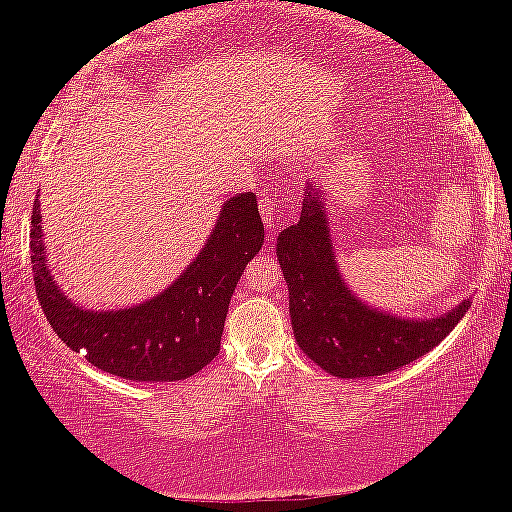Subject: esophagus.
<instances>
[{
  "instance_id": "esophagus-1",
  "label": "esophagus",
  "mask_w": 512,
  "mask_h": 512,
  "mask_svg": "<svg viewBox=\"0 0 512 512\" xmlns=\"http://www.w3.org/2000/svg\"><path fill=\"white\" fill-rule=\"evenodd\" d=\"M260 211L262 219L267 223L269 231H276L281 226V221L286 219V207H284V197L279 195H267L260 199Z\"/></svg>"
}]
</instances>
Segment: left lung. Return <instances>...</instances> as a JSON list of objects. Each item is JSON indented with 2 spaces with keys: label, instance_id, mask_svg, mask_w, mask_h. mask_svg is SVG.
I'll list each match as a JSON object with an SVG mask.
<instances>
[{
  "label": "left lung",
  "instance_id": "obj_1",
  "mask_svg": "<svg viewBox=\"0 0 512 512\" xmlns=\"http://www.w3.org/2000/svg\"><path fill=\"white\" fill-rule=\"evenodd\" d=\"M293 337L334 378H373L428 354L467 315L469 298L436 317H404L358 298L339 269L322 182H305L301 219L276 238Z\"/></svg>",
  "mask_w": 512,
  "mask_h": 512
}]
</instances>
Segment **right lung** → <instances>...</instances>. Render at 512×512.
Listing matches in <instances>:
<instances>
[{"label": "right lung", "mask_w": 512, "mask_h": 512, "mask_svg": "<svg viewBox=\"0 0 512 512\" xmlns=\"http://www.w3.org/2000/svg\"><path fill=\"white\" fill-rule=\"evenodd\" d=\"M262 245L257 199L252 192H240L221 204L202 250L166 289L125 308L93 310L64 296L52 276L40 199L33 204L35 293L52 330L91 366L137 383L185 380L219 356L228 303Z\"/></svg>", "instance_id": "right-lung-1"}]
</instances>
